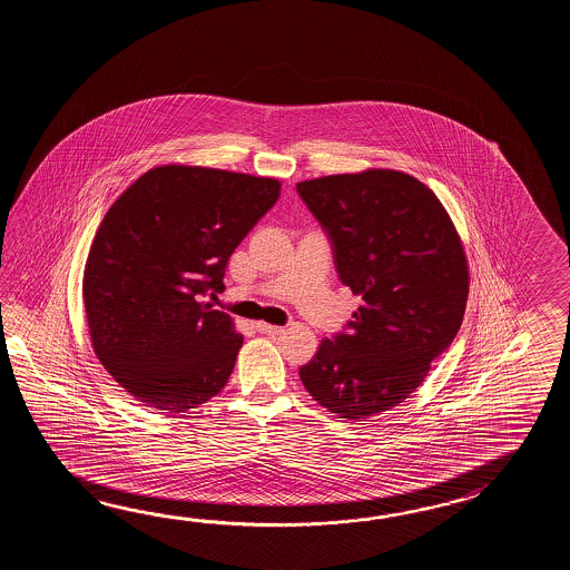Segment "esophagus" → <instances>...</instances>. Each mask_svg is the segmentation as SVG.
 I'll return each mask as SVG.
<instances>
[{"mask_svg": "<svg viewBox=\"0 0 570 570\" xmlns=\"http://www.w3.org/2000/svg\"><path fill=\"white\" fill-rule=\"evenodd\" d=\"M256 332H261V334H268V336H279L281 332H283V327L279 326H271L267 322H256Z\"/></svg>", "mask_w": 570, "mask_h": 570, "instance_id": "34e87169", "label": "esophagus"}]
</instances>
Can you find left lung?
I'll return each mask as SVG.
<instances>
[{"label": "left lung", "mask_w": 570, "mask_h": 570, "mask_svg": "<svg viewBox=\"0 0 570 570\" xmlns=\"http://www.w3.org/2000/svg\"><path fill=\"white\" fill-rule=\"evenodd\" d=\"M338 277L363 303L299 368L327 412L363 422L407 400L459 334L469 295L461 238L432 189L400 170L297 183Z\"/></svg>", "instance_id": "obj_1"}]
</instances>
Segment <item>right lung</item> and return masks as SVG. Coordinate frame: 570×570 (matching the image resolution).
<instances>
[{
    "label": "right lung",
    "mask_w": 570,
    "mask_h": 570,
    "mask_svg": "<svg viewBox=\"0 0 570 570\" xmlns=\"http://www.w3.org/2000/svg\"><path fill=\"white\" fill-rule=\"evenodd\" d=\"M281 183L165 165L109 207L87 256L83 302L99 363L148 407L187 412L228 383L243 334L204 302ZM212 293V295H214Z\"/></svg>",
    "instance_id": "right-lung-1"
}]
</instances>
